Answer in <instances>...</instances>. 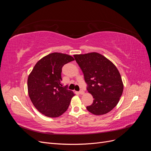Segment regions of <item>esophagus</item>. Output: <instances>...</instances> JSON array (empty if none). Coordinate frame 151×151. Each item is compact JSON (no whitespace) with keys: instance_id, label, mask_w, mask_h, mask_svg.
Returning a JSON list of instances; mask_svg holds the SVG:
<instances>
[{"instance_id":"34e87169","label":"esophagus","mask_w":151,"mask_h":151,"mask_svg":"<svg viewBox=\"0 0 151 151\" xmlns=\"http://www.w3.org/2000/svg\"><path fill=\"white\" fill-rule=\"evenodd\" d=\"M79 93L80 94H84V91L83 90H81Z\"/></svg>"}]
</instances>
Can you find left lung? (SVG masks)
<instances>
[{"label":"left lung","instance_id":"1","mask_svg":"<svg viewBox=\"0 0 151 151\" xmlns=\"http://www.w3.org/2000/svg\"><path fill=\"white\" fill-rule=\"evenodd\" d=\"M88 84L87 90L94 98L86 108L95 115L106 114L119 102L123 84L116 67L101 54L92 52L74 55Z\"/></svg>","mask_w":151,"mask_h":151}]
</instances>
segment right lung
I'll return each mask as SVG.
<instances>
[{
	"label": "right lung",
	"mask_w": 151,
	"mask_h": 151,
	"mask_svg": "<svg viewBox=\"0 0 151 151\" xmlns=\"http://www.w3.org/2000/svg\"><path fill=\"white\" fill-rule=\"evenodd\" d=\"M74 60L67 54L52 53L36 63L28 78L29 98L35 107L46 116L55 118L68 109L75 95L62 84V68Z\"/></svg>",
	"instance_id": "1"
}]
</instances>
